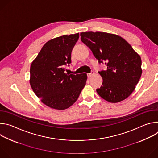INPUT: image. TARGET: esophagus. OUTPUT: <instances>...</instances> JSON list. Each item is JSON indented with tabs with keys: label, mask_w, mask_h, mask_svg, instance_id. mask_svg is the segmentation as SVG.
<instances>
[{
	"label": "esophagus",
	"mask_w": 158,
	"mask_h": 158,
	"mask_svg": "<svg viewBox=\"0 0 158 158\" xmlns=\"http://www.w3.org/2000/svg\"><path fill=\"white\" fill-rule=\"evenodd\" d=\"M87 77L89 78V77H92V76L94 75V73H93V72H91V73H89V74H87Z\"/></svg>",
	"instance_id": "esophagus-1"
}]
</instances>
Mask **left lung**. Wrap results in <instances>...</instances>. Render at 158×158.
<instances>
[{"label":"left lung","instance_id":"obj_1","mask_svg":"<svg viewBox=\"0 0 158 158\" xmlns=\"http://www.w3.org/2000/svg\"><path fill=\"white\" fill-rule=\"evenodd\" d=\"M82 42L91 49L107 70L99 72L103 79L96 91L104 100L122 101L134 91L142 74L141 59L131 45L119 35L102 32L81 33Z\"/></svg>","mask_w":158,"mask_h":158}]
</instances>
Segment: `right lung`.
<instances>
[{"instance_id":"1","label":"right lung","mask_w":158,"mask_h":158,"mask_svg":"<svg viewBox=\"0 0 158 158\" xmlns=\"http://www.w3.org/2000/svg\"><path fill=\"white\" fill-rule=\"evenodd\" d=\"M79 37L77 33L49 40L31 64V86L40 101L51 108L69 107L85 85V73L69 75L64 73L65 66L71 63V52Z\"/></svg>"}]
</instances>
